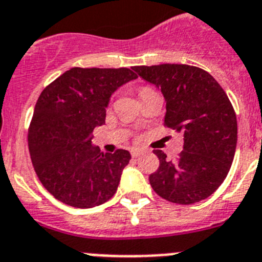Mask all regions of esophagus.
<instances>
[{
    "mask_svg": "<svg viewBox=\"0 0 262 262\" xmlns=\"http://www.w3.org/2000/svg\"><path fill=\"white\" fill-rule=\"evenodd\" d=\"M141 154H142V150H141V149H133V150H132V157H133V158H137V157H140Z\"/></svg>",
    "mask_w": 262,
    "mask_h": 262,
    "instance_id": "1",
    "label": "esophagus"
}]
</instances>
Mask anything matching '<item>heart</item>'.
Masks as SVG:
<instances>
[{
    "mask_svg": "<svg viewBox=\"0 0 262 262\" xmlns=\"http://www.w3.org/2000/svg\"><path fill=\"white\" fill-rule=\"evenodd\" d=\"M146 90H149V87H142L140 90V93H142V92H144V91H146Z\"/></svg>",
    "mask_w": 262,
    "mask_h": 262,
    "instance_id": "heart-1",
    "label": "heart"
}]
</instances>
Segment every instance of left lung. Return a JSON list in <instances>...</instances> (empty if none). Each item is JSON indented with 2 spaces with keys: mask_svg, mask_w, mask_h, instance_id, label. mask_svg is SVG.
I'll list each match as a JSON object with an SVG mask.
<instances>
[{
  "mask_svg": "<svg viewBox=\"0 0 262 262\" xmlns=\"http://www.w3.org/2000/svg\"><path fill=\"white\" fill-rule=\"evenodd\" d=\"M142 79L161 88L166 99L165 128L181 132L183 150L175 161L154 150L159 167L149 175L153 190L177 204H194L222 185L235 157L237 121L220 84L188 64L136 66Z\"/></svg>",
  "mask_w": 262,
  "mask_h": 262,
  "instance_id": "left-lung-1",
  "label": "left lung"
}]
</instances>
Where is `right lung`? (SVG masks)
Here are the masks:
<instances>
[{
  "instance_id": "right-lung-1",
  "label": "right lung",
  "mask_w": 262,
  "mask_h": 262,
  "mask_svg": "<svg viewBox=\"0 0 262 262\" xmlns=\"http://www.w3.org/2000/svg\"><path fill=\"white\" fill-rule=\"evenodd\" d=\"M136 77L129 68L74 67L42 91L27 142L34 170L55 199L91 208L115 195L130 154L100 151L91 145V133L105 124L111 95Z\"/></svg>"
}]
</instances>
